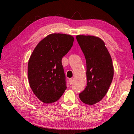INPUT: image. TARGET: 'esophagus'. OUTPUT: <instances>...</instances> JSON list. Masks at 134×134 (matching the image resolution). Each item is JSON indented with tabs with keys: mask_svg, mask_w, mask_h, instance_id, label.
<instances>
[{
	"mask_svg": "<svg viewBox=\"0 0 134 134\" xmlns=\"http://www.w3.org/2000/svg\"><path fill=\"white\" fill-rule=\"evenodd\" d=\"M72 81H73V80H72V79H70L69 80V83H70V85H71V84H72Z\"/></svg>",
	"mask_w": 134,
	"mask_h": 134,
	"instance_id": "esophagus-1",
	"label": "esophagus"
}]
</instances>
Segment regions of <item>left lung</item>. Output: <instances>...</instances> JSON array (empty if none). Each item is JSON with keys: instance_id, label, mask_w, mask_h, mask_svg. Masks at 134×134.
<instances>
[{"instance_id": "left-lung-1", "label": "left lung", "mask_w": 134, "mask_h": 134, "mask_svg": "<svg viewBox=\"0 0 134 134\" xmlns=\"http://www.w3.org/2000/svg\"><path fill=\"white\" fill-rule=\"evenodd\" d=\"M76 39L86 61L87 86L79 96L87 105H94L107 93L113 77L112 60L100 38L77 35Z\"/></svg>"}]
</instances>
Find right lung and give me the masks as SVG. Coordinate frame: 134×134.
<instances>
[{
	"label": "right lung",
	"mask_w": 134,
	"mask_h": 134,
	"mask_svg": "<svg viewBox=\"0 0 134 134\" xmlns=\"http://www.w3.org/2000/svg\"><path fill=\"white\" fill-rule=\"evenodd\" d=\"M73 41L71 35L52 34L41 41L31 54L28 65L29 85L44 103L57 101L67 89L62 60Z\"/></svg>",
	"instance_id": "1"
}]
</instances>
